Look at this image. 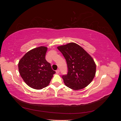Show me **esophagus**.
Returning a JSON list of instances; mask_svg holds the SVG:
<instances>
[{
    "label": "esophagus",
    "instance_id": "34e87169",
    "mask_svg": "<svg viewBox=\"0 0 121 121\" xmlns=\"http://www.w3.org/2000/svg\"><path fill=\"white\" fill-rule=\"evenodd\" d=\"M60 69H57V70L56 71V73H57V74H59V73H60Z\"/></svg>",
    "mask_w": 121,
    "mask_h": 121
}]
</instances>
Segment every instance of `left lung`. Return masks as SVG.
I'll list each match as a JSON object with an SVG mask.
<instances>
[{
    "instance_id": "obj_1",
    "label": "left lung",
    "mask_w": 121,
    "mask_h": 121,
    "mask_svg": "<svg viewBox=\"0 0 121 121\" xmlns=\"http://www.w3.org/2000/svg\"><path fill=\"white\" fill-rule=\"evenodd\" d=\"M57 48L63 54L67 64L68 74L62 76L65 85L75 90L88 85L96 73V65L92 57L75 43H69Z\"/></svg>"
}]
</instances>
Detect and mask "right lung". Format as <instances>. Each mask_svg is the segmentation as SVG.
Segmentation results:
<instances>
[{
    "mask_svg": "<svg viewBox=\"0 0 121 121\" xmlns=\"http://www.w3.org/2000/svg\"><path fill=\"white\" fill-rule=\"evenodd\" d=\"M47 47L40 46L29 51L20 60L18 68L21 77L35 89L47 87L56 72L45 60Z\"/></svg>",
    "mask_w": 121,
    "mask_h": 121,
    "instance_id": "1",
    "label": "right lung"
}]
</instances>
